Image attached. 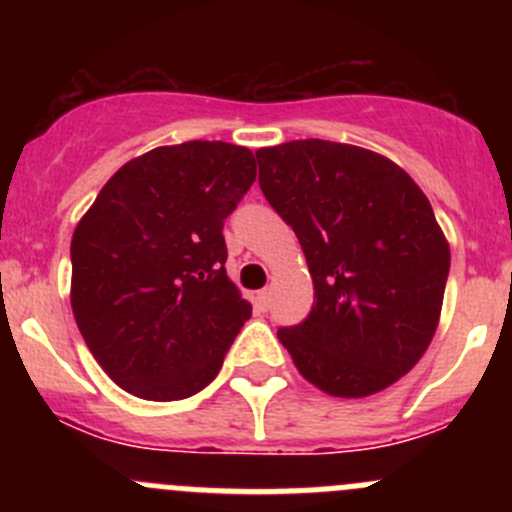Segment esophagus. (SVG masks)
<instances>
[{
	"instance_id": "34e87169",
	"label": "esophagus",
	"mask_w": 512,
	"mask_h": 512,
	"mask_svg": "<svg viewBox=\"0 0 512 512\" xmlns=\"http://www.w3.org/2000/svg\"><path fill=\"white\" fill-rule=\"evenodd\" d=\"M270 289H262V292H257V299H255V304H257V309H260V312H267V309H270Z\"/></svg>"
}]
</instances>
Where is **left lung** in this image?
<instances>
[{"label": "left lung", "instance_id": "left-lung-1", "mask_svg": "<svg viewBox=\"0 0 512 512\" xmlns=\"http://www.w3.org/2000/svg\"><path fill=\"white\" fill-rule=\"evenodd\" d=\"M267 203L292 227L314 285L309 317L277 339L299 374L339 399L379 394L426 354L451 247L394 160L349 143L255 151Z\"/></svg>", "mask_w": 512, "mask_h": 512}]
</instances>
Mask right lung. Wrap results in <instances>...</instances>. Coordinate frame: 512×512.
Segmentation results:
<instances>
[{
	"mask_svg": "<svg viewBox=\"0 0 512 512\" xmlns=\"http://www.w3.org/2000/svg\"><path fill=\"white\" fill-rule=\"evenodd\" d=\"M255 175L245 146H160L121 165L76 225L74 319L128 394L178 401L218 376L252 314L227 277L223 223Z\"/></svg>",
	"mask_w": 512,
	"mask_h": 512,
	"instance_id": "right-lung-1",
	"label": "right lung"
}]
</instances>
